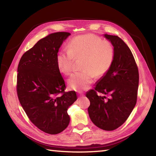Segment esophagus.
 <instances>
[{"label":"esophagus","instance_id":"obj_1","mask_svg":"<svg viewBox=\"0 0 156 156\" xmlns=\"http://www.w3.org/2000/svg\"><path fill=\"white\" fill-rule=\"evenodd\" d=\"M83 96H84L83 94H80V98H83Z\"/></svg>","mask_w":156,"mask_h":156}]
</instances>
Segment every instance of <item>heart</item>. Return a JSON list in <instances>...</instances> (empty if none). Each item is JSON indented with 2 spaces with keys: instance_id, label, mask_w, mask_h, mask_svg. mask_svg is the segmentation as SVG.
Instances as JSON below:
<instances>
[{
  "instance_id": "b5f03b06",
  "label": "heart",
  "mask_w": 156,
  "mask_h": 156,
  "mask_svg": "<svg viewBox=\"0 0 156 156\" xmlns=\"http://www.w3.org/2000/svg\"><path fill=\"white\" fill-rule=\"evenodd\" d=\"M115 55V47L111 42L89 33L72 39L67 50L58 53L56 63L61 72L68 75L73 71L74 58H83V71L73 73L69 78L68 85L72 89L87 90L93 83L94 75L101 77L108 72Z\"/></svg>"
}]
</instances>
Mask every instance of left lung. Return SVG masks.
I'll list each match as a JSON object with an SVG mask.
<instances>
[{"mask_svg": "<svg viewBox=\"0 0 156 156\" xmlns=\"http://www.w3.org/2000/svg\"><path fill=\"white\" fill-rule=\"evenodd\" d=\"M104 36L115 47L114 61L86 96L90 101L88 112L92 122L101 129L112 131L125 123L136 104L139 73L125 42L118 36Z\"/></svg>", "mask_w": 156, "mask_h": 156, "instance_id": "8db88e82", "label": "left lung"}]
</instances>
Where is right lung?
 Wrapping results in <instances>:
<instances>
[{"label": "right lung", "instance_id": "obj_1", "mask_svg": "<svg viewBox=\"0 0 156 156\" xmlns=\"http://www.w3.org/2000/svg\"><path fill=\"white\" fill-rule=\"evenodd\" d=\"M67 32L49 34L27 50L20 60L16 90L30 121L41 131L58 134L68 126L67 112L77 100L73 90L66 92L56 56Z\"/></svg>", "mask_w": 156, "mask_h": 156}]
</instances>
